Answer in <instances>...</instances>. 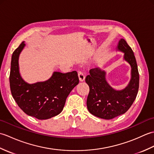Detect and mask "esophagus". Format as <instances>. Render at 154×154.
Wrapping results in <instances>:
<instances>
[{"mask_svg": "<svg viewBox=\"0 0 154 154\" xmlns=\"http://www.w3.org/2000/svg\"><path fill=\"white\" fill-rule=\"evenodd\" d=\"M78 76H79L80 81H83L85 80V76L84 73L81 71H78Z\"/></svg>", "mask_w": 154, "mask_h": 154, "instance_id": "esophagus-1", "label": "esophagus"}]
</instances>
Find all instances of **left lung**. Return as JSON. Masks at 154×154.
<instances>
[{"label":"left lung","instance_id":"8db88e82","mask_svg":"<svg viewBox=\"0 0 154 154\" xmlns=\"http://www.w3.org/2000/svg\"><path fill=\"white\" fill-rule=\"evenodd\" d=\"M117 50L124 53V59L131 66V79L121 91L111 87L106 80V73L96 67L90 69L85 78L89 87L87 106L90 113L100 119L110 120L124 114L136 99L139 89V73L134 52L124 39H120Z\"/></svg>","mask_w":154,"mask_h":154}]
</instances>
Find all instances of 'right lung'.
<instances>
[{
    "mask_svg": "<svg viewBox=\"0 0 154 154\" xmlns=\"http://www.w3.org/2000/svg\"><path fill=\"white\" fill-rule=\"evenodd\" d=\"M24 42L13 52L9 81L12 95L18 106L29 116L45 120L57 115L63 110L72 89L79 83L76 71L62 73L54 72L44 82L28 84L19 73V55Z\"/></svg>",
    "mask_w": 154,
    "mask_h": 154,
    "instance_id": "right-lung-1",
    "label": "right lung"
}]
</instances>
